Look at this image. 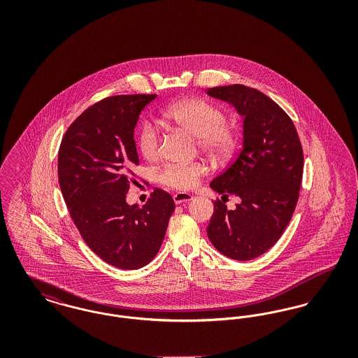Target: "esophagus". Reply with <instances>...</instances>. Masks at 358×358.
I'll return each instance as SVG.
<instances>
[{"instance_id":"obj_1","label":"esophagus","mask_w":358,"mask_h":358,"mask_svg":"<svg viewBox=\"0 0 358 358\" xmlns=\"http://www.w3.org/2000/svg\"><path fill=\"white\" fill-rule=\"evenodd\" d=\"M192 199H193V196H192L190 193H187V192H180V193H176V194L173 196V200H174L176 204L187 203V201H190Z\"/></svg>"}]
</instances>
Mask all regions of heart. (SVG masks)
I'll list each match as a JSON object with an SVG mask.
<instances>
[{
	"label": "heart",
	"instance_id": "b5f03b06",
	"mask_svg": "<svg viewBox=\"0 0 358 358\" xmlns=\"http://www.w3.org/2000/svg\"><path fill=\"white\" fill-rule=\"evenodd\" d=\"M162 118L173 126L196 136L201 152L215 158L227 157L232 152L236 134L225 123L222 108L203 99H185L174 103L162 111ZM136 145L142 157L153 161L159 154V134L150 123H143L136 133ZM206 171L203 164H169L159 173V181L168 187L187 190L197 184Z\"/></svg>",
	"mask_w": 358,
	"mask_h": 358
}]
</instances>
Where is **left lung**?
I'll list each match as a JSON object with an SVG mask.
<instances>
[{
    "label": "left lung",
    "instance_id": "8db88e82",
    "mask_svg": "<svg viewBox=\"0 0 358 358\" xmlns=\"http://www.w3.org/2000/svg\"><path fill=\"white\" fill-rule=\"evenodd\" d=\"M212 98L232 104L243 117V146L210 187L222 194L206 228L215 248L235 260L267 252L282 236L299 197L303 150L289 115L263 92L243 85L208 88ZM241 199L228 211L223 199Z\"/></svg>",
    "mask_w": 358,
    "mask_h": 358
}]
</instances>
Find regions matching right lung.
I'll return each instance as SVG.
<instances>
[{
  "label": "right lung",
  "mask_w": 358,
  "mask_h": 358,
  "mask_svg": "<svg viewBox=\"0 0 358 358\" xmlns=\"http://www.w3.org/2000/svg\"><path fill=\"white\" fill-rule=\"evenodd\" d=\"M157 95H117L92 104L71 123L59 149V184L85 244L106 263L138 270L153 260L174 212L171 194L155 187L145 205L126 193L139 165L134 129Z\"/></svg>",
  "instance_id": "add662e5"
}]
</instances>
